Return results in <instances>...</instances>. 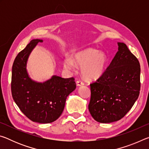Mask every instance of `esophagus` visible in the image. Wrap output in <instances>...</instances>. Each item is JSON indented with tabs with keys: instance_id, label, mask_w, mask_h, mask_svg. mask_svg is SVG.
<instances>
[{
	"instance_id": "esophagus-1",
	"label": "esophagus",
	"mask_w": 149,
	"mask_h": 149,
	"mask_svg": "<svg viewBox=\"0 0 149 149\" xmlns=\"http://www.w3.org/2000/svg\"><path fill=\"white\" fill-rule=\"evenodd\" d=\"M84 82L81 80H78L77 81V86H81V85H84Z\"/></svg>"
}]
</instances>
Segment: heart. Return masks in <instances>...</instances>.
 Wrapping results in <instances>:
<instances>
[{
	"mask_svg": "<svg viewBox=\"0 0 149 149\" xmlns=\"http://www.w3.org/2000/svg\"><path fill=\"white\" fill-rule=\"evenodd\" d=\"M107 64V57L102 52L93 49H87L73 55L72 60L65 58L64 66L68 70H73L75 64L81 66V72L85 79H95L104 72Z\"/></svg>",
	"mask_w": 149,
	"mask_h": 149,
	"instance_id": "heart-1",
	"label": "heart"
}]
</instances>
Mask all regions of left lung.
<instances>
[{
	"instance_id": "8db88e82",
	"label": "left lung",
	"mask_w": 149,
	"mask_h": 149,
	"mask_svg": "<svg viewBox=\"0 0 149 149\" xmlns=\"http://www.w3.org/2000/svg\"><path fill=\"white\" fill-rule=\"evenodd\" d=\"M101 76L90 84L89 110L100 123H111L125 116L139 95V62L125 43Z\"/></svg>"
}]
</instances>
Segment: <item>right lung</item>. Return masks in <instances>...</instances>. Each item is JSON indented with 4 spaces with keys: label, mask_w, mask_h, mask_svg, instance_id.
<instances>
[{
    "label": "right lung",
    "mask_w": 149,
    "mask_h": 149,
    "mask_svg": "<svg viewBox=\"0 0 149 149\" xmlns=\"http://www.w3.org/2000/svg\"><path fill=\"white\" fill-rule=\"evenodd\" d=\"M40 39H33L15 58L12 70L11 91L13 99L24 115L33 122L49 123L58 118L64 110L67 97L76 88L74 77L54 75L43 83L28 76L27 60Z\"/></svg>",
    "instance_id": "obj_1"
}]
</instances>
